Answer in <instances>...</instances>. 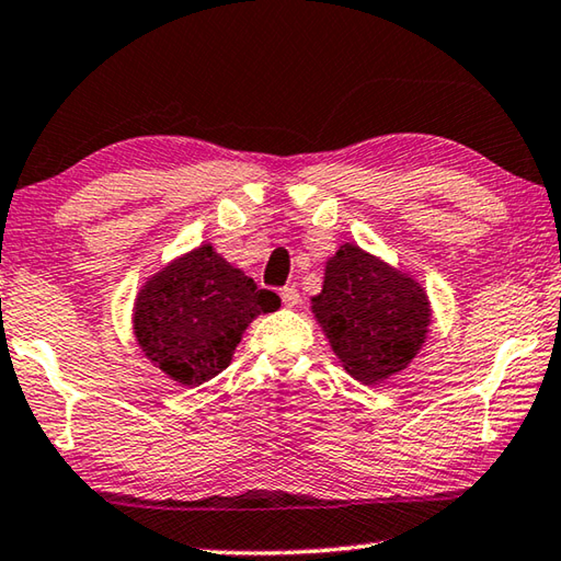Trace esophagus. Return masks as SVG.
Masks as SVG:
<instances>
[{"mask_svg":"<svg viewBox=\"0 0 561 561\" xmlns=\"http://www.w3.org/2000/svg\"><path fill=\"white\" fill-rule=\"evenodd\" d=\"M280 300H283V306H286V308H296L298 300H300L298 288H296V286H286V288H283V290H280Z\"/></svg>","mask_w":561,"mask_h":561,"instance_id":"obj_1","label":"esophagus"}]
</instances>
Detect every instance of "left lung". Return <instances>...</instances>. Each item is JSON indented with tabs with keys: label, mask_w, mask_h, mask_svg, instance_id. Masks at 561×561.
Segmentation results:
<instances>
[{
	"label": "left lung",
	"mask_w": 561,
	"mask_h": 561,
	"mask_svg": "<svg viewBox=\"0 0 561 561\" xmlns=\"http://www.w3.org/2000/svg\"><path fill=\"white\" fill-rule=\"evenodd\" d=\"M335 355L352 377L377 381L404 369L424 345L428 300L424 288L359 245L345 243L325 268V286L312 298Z\"/></svg>",
	"instance_id": "1"
}]
</instances>
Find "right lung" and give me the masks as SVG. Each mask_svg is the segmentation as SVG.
<instances>
[{"label": "right lung", "mask_w": 561, "mask_h": 561, "mask_svg": "<svg viewBox=\"0 0 561 561\" xmlns=\"http://www.w3.org/2000/svg\"><path fill=\"white\" fill-rule=\"evenodd\" d=\"M280 306L273 290L231 268L211 245L186 253L137 296L135 335L174 381L196 387L229 367L243 330Z\"/></svg>", "instance_id": "1"}]
</instances>
